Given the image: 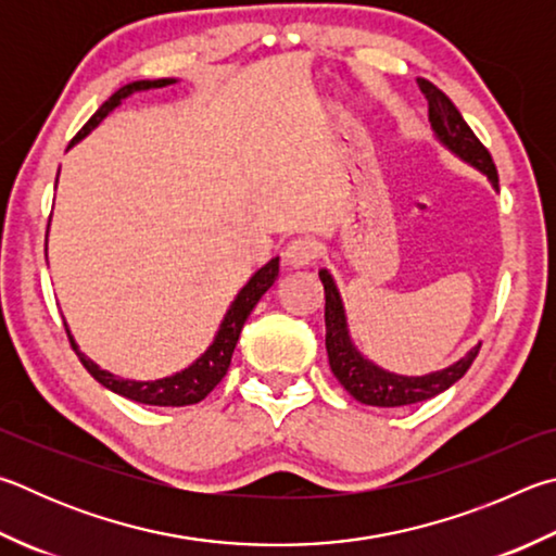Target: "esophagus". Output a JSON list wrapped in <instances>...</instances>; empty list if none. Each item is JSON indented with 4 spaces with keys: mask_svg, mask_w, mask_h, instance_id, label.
<instances>
[{
    "mask_svg": "<svg viewBox=\"0 0 556 556\" xmlns=\"http://www.w3.org/2000/svg\"><path fill=\"white\" fill-rule=\"evenodd\" d=\"M318 252H320V245L313 238H296L287 245L285 260H287V265L294 269L308 267V265H313V260L318 257Z\"/></svg>",
    "mask_w": 556,
    "mask_h": 556,
    "instance_id": "1",
    "label": "esophagus"
}]
</instances>
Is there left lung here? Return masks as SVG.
Returning <instances> with one entry per match:
<instances>
[{"mask_svg": "<svg viewBox=\"0 0 556 556\" xmlns=\"http://www.w3.org/2000/svg\"><path fill=\"white\" fill-rule=\"evenodd\" d=\"M418 87L428 99V118L440 143L450 148L454 155L464 160V163L477 167L479 173L486 175L491 185L498 189V173L491 160V153L483 148L481 140L473 136L467 121L462 118L459 109L450 102V97L442 92V89L428 83V79L418 77ZM318 277L323 281V291H326V350L330 369L342 387H345L350 396L357 399L359 403L379 408H393L428 401L450 389L454 381H459L467 375L471 362L477 359L481 342L447 369L430 371V375L422 377H403L377 367L375 362H369L362 355L350 338L345 306H342L340 291L336 287V281H332L330 271L320 269Z\"/></svg>", "mask_w": 556, "mask_h": 556, "instance_id": "obj_1", "label": "left lung"}]
</instances>
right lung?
I'll return each instance as SVG.
<instances>
[{
  "instance_id": "1",
  "label": "right lung",
  "mask_w": 556,
  "mask_h": 556,
  "mask_svg": "<svg viewBox=\"0 0 556 556\" xmlns=\"http://www.w3.org/2000/svg\"><path fill=\"white\" fill-rule=\"evenodd\" d=\"M177 79L165 77V79H138V83H130L126 87H121L118 92L111 94L106 102L99 106L97 114L87 121L83 126V130L73 138V143L67 148H73L75 143H79L89 130L97 128L102 121L114 111L126 97L136 94V92H148V89H160L167 85H175ZM279 275V257L269 260L265 267H260L255 275L250 277L248 285L238 291V296L233 299V304L226 311L224 320H220L218 332L211 345L206 348L204 355L199 359L191 362L187 369L177 371L173 377L165 379H155V381H134V379H124V377H114L111 371L102 369L99 365H94L92 359L85 357V352H79L77 342L73 340L67 330L70 345L77 352L79 362H83L85 369L92 375L102 387H106L109 391L118 393V396L130 399L136 403H146V406H191V403H199L201 399H206L211 391H214L216 383L226 377V371L230 367V357H233L236 342L240 338V330H243L248 316L252 313V308L257 306V301L262 299V294L275 285V279Z\"/></svg>"
}]
</instances>
